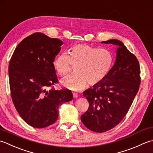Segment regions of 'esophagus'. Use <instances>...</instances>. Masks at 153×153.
<instances>
[{
	"label": "esophagus",
	"instance_id": "obj_1",
	"mask_svg": "<svg viewBox=\"0 0 153 153\" xmlns=\"http://www.w3.org/2000/svg\"><path fill=\"white\" fill-rule=\"evenodd\" d=\"M78 96H79V94H77V93H75V92H74L73 93V97L74 98H78Z\"/></svg>",
	"mask_w": 153,
	"mask_h": 153
}]
</instances>
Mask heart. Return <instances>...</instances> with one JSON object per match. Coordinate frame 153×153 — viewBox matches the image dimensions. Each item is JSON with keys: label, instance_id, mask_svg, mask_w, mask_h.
<instances>
[{"label": "heart", "instance_id": "b5f03b06", "mask_svg": "<svg viewBox=\"0 0 153 153\" xmlns=\"http://www.w3.org/2000/svg\"><path fill=\"white\" fill-rule=\"evenodd\" d=\"M113 57L111 52L104 48H98L86 44L73 45L68 55L56 56L53 66L59 76H66L76 66V74L66 78L62 84L76 91L85 88L88 82L95 85L100 82L110 71Z\"/></svg>", "mask_w": 153, "mask_h": 153}]
</instances>
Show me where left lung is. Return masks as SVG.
<instances>
[{
  "label": "left lung",
  "instance_id": "1",
  "mask_svg": "<svg viewBox=\"0 0 153 153\" xmlns=\"http://www.w3.org/2000/svg\"><path fill=\"white\" fill-rule=\"evenodd\" d=\"M102 43L118 46L114 66L103 80L85 90L83 95L89 102L81 121L92 131L104 133L120 123L126 116L141 83L137 59L117 39Z\"/></svg>",
  "mask_w": 153,
  "mask_h": 153
}]
</instances>
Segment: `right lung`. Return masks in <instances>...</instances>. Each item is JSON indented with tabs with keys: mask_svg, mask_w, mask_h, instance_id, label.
Returning <instances> with one entry per match:
<instances>
[{
	"mask_svg": "<svg viewBox=\"0 0 153 153\" xmlns=\"http://www.w3.org/2000/svg\"><path fill=\"white\" fill-rule=\"evenodd\" d=\"M62 45L57 38L34 33L18 45L9 62L12 102L20 117L36 128L54 123L59 107L73 100L71 90L50 88L59 82L53 62Z\"/></svg>",
	"mask_w": 153,
	"mask_h": 153,
	"instance_id": "obj_1",
	"label": "right lung"
}]
</instances>
